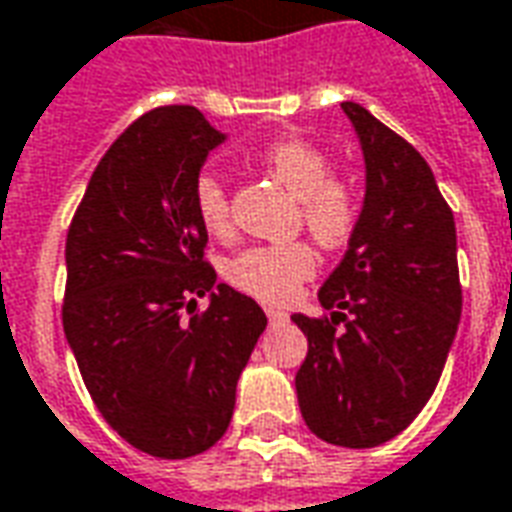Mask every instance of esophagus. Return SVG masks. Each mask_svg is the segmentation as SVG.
Listing matches in <instances>:
<instances>
[{
  "label": "esophagus",
  "mask_w": 512,
  "mask_h": 512,
  "mask_svg": "<svg viewBox=\"0 0 512 512\" xmlns=\"http://www.w3.org/2000/svg\"><path fill=\"white\" fill-rule=\"evenodd\" d=\"M267 320H270V323H284V320H287V312H281V309H267Z\"/></svg>",
  "instance_id": "obj_1"
}]
</instances>
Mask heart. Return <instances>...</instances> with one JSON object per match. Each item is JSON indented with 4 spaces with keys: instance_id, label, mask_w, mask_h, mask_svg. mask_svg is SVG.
Returning a JSON list of instances; mask_svg holds the SVG:
<instances>
[{
    "instance_id": "b5f03b06",
    "label": "heart",
    "mask_w": 512,
    "mask_h": 512,
    "mask_svg": "<svg viewBox=\"0 0 512 512\" xmlns=\"http://www.w3.org/2000/svg\"><path fill=\"white\" fill-rule=\"evenodd\" d=\"M262 164L278 181L301 197V217L323 248L345 245L359 222L357 189L331 175L329 155L301 139H281L262 150ZM195 211L214 236L228 234L231 203L220 175L200 172L195 181ZM315 248L303 239L250 245L225 264L228 284L264 303H287L306 278L315 273Z\"/></svg>"
}]
</instances>
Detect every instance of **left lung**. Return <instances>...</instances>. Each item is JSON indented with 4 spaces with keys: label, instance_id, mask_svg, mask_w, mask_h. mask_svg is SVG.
I'll return each mask as SVG.
<instances>
[{
    "label": "left lung",
    "instance_id": "8db88e82",
    "mask_svg": "<svg viewBox=\"0 0 512 512\" xmlns=\"http://www.w3.org/2000/svg\"><path fill=\"white\" fill-rule=\"evenodd\" d=\"M365 155V203L343 262L292 315L309 340L295 390L317 438L370 449L415 421L438 387L463 312L457 228L432 169L357 102H343Z\"/></svg>",
    "mask_w": 512,
    "mask_h": 512
}]
</instances>
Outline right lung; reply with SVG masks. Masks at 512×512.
<instances>
[{
    "mask_svg": "<svg viewBox=\"0 0 512 512\" xmlns=\"http://www.w3.org/2000/svg\"><path fill=\"white\" fill-rule=\"evenodd\" d=\"M222 142L192 105L147 111L102 155L66 234L63 331L80 376L119 438L161 460L225 435L267 326L262 306L217 284L203 259L192 192ZM203 294L210 309L195 316Z\"/></svg>",
    "mask_w": 512,
    "mask_h": 512,
    "instance_id": "obj_1",
    "label": "right lung"
}]
</instances>
